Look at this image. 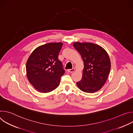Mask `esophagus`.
I'll use <instances>...</instances> for the list:
<instances>
[{
    "label": "esophagus",
    "mask_w": 133,
    "mask_h": 133,
    "mask_svg": "<svg viewBox=\"0 0 133 133\" xmlns=\"http://www.w3.org/2000/svg\"><path fill=\"white\" fill-rule=\"evenodd\" d=\"M75 70H76V69H75V68H73L72 69H68V72H72L75 71Z\"/></svg>",
    "instance_id": "1"
}]
</instances>
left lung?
Segmentation results:
<instances>
[{
	"instance_id": "left-lung-1",
	"label": "left lung",
	"mask_w": 133,
	"mask_h": 133,
	"mask_svg": "<svg viewBox=\"0 0 133 133\" xmlns=\"http://www.w3.org/2000/svg\"><path fill=\"white\" fill-rule=\"evenodd\" d=\"M73 46L81 55L84 66L77 86L85 92L97 91L106 83L110 70L108 54L101 46L91 43L75 42Z\"/></svg>"
}]
</instances>
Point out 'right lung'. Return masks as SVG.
I'll list each match as a JSON object with an SVG mask.
<instances>
[{
    "label": "right lung",
    "mask_w": 133,
    "mask_h": 133,
    "mask_svg": "<svg viewBox=\"0 0 133 133\" xmlns=\"http://www.w3.org/2000/svg\"><path fill=\"white\" fill-rule=\"evenodd\" d=\"M62 43H50L37 47L26 63V75L29 83L38 91L50 92L57 87L65 73L58 59Z\"/></svg>",
    "instance_id": "add662e5"
}]
</instances>
